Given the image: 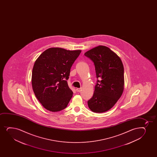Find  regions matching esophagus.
<instances>
[{"label": "esophagus", "instance_id": "esophagus-1", "mask_svg": "<svg viewBox=\"0 0 157 157\" xmlns=\"http://www.w3.org/2000/svg\"><path fill=\"white\" fill-rule=\"evenodd\" d=\"M81 88H78L77 89H76V90H77L78 92H80L81 91Z\"/></svg>", "mask_w": 157, "mask_h": 157}]
</instances>
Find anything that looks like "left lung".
I'll use <instances>...</instances> for the list:
<instances>
[{"label":"left lung","mask_w":157,"mask_h":157,"mask_svg":"<svg viewBox=\"0 0 157 157\" xmlns=\"http://www.w3.org/2000/svg\"><path fill=\"white\" fill-rule=\"evenodd\" d=\"M94 63L97 81L87 101L92 112L103 113L114 106L124 90V69L119 56L108 47L99 45L85 53Z\"/></svg>","instance_id":"8db88e82"}]
</instances>
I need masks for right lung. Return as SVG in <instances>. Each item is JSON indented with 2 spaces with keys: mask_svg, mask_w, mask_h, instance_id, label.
Segmentation results:
<instances>
[{
  "mask_svg": "<svg viewBox=\"0 0 157 157\" xmlns=\"http://www.w3.org/2000/svg\"><path fill=\"white\" fill-rule=\"evenodd\" d=\"M81 52L52 48L44 51L35 62L32 72L33 90L47 110L59 112L67 106L73 93L67 81L71 67Z\"/></svg>",
  "mask_w": 157,
  "mask_h": 157,
  "instance_id": "right-lung-1",
  "label": "right lung"
}]
</instances>
